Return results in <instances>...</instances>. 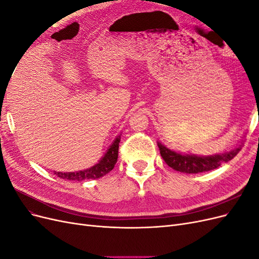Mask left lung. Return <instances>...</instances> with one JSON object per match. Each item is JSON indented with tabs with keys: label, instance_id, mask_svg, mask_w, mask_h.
Listing matches in <instances>:
<instances>
[{
	"label": "left lung",
	"instance_id": "obj_1",
	"mask_svg": "<svg viewBox=\"0 0 259 259\" xmlns=\"http://www.w3.org/2000/svg\"><path fill=\"white\" fill-rule=\"evenodd\" d=\"M158 146L163 160L169 167L187 174H197L215 169L222 164L232 160L241 150V145H239L228 152L201 156L195 154H180L163 146L161 143H158Z\"/></svg>",
	"mask_w": 259,
	"mask_h": 259
}]
</instances>
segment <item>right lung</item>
I'll list each match as a JSON object with an SVG mask.
<instances>
[{
  "label": "right lung",
  "instance_id": "right-lung-1",
  "mask_svg": "<svg viewBox=\"0 0 259 259\" xmlns=\"http://www.w3.org/2000/svg\"><path fill=\"white\" fill-rule=\"evenodd\" d=\"M121 140V136L119 135L112 143L110 148L108 149L106 154L100 159V161L95 165L77 171H68V173H62V171H55V175L59 178L74 180V182H81L85 179H97L105 176L109 171L112 170L115 163L117 161V153H119V143Z\"/></svg>",
  "mask_w": 259,
  "mask_h": 259
}]
</instances>
